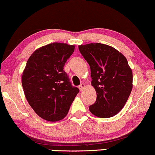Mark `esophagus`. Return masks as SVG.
<instances>
[{
    "instance_id": "esophagus-1",
    "label": "esophagus",
    "mask_w": 155,
    "mask_h": 155,
    "mask_svg": "<svg viewBox=\"0 0 155 155\" xmlns=\"http://www.w3.org/2000/svg\"><path fill=\"white\" fill-rule=\"evenodd\" d=\"M85 84H84V83H81V85H79V87H79V89L81 90V91H83L84 87H85Z\"/></svg>"
}]
</instances>
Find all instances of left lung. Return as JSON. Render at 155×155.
<instances>
[{
    "mask_svg": "<svg viewBox=\"0 0 155 155\" xmlns=\"http://www.w3.org/2000/svg\"><path fill=\"white\" fill-rule=\"evenodd\" d=\"M91 68V85L97 98L89 110L100 118L116 115L124 106L132 90V71L127 60L110 46L91 43L78 46Z\"/></svg>",
    "mask_w": 155,
    "mask_h": 155,
    "instance_id": "8db88e82",
    "label": "left lung"
}]
</instances>
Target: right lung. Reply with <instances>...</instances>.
I'll return each instance as SVG.
<instances>
[{
  "label": "right lung",
  "mask_w": 155,
  "mask_h": 155,
  "mask_svg": "<svg viewBox=\"0 0 155 155\" xmlns=\"http://www.w3.org/2000/svg\"><path fill=\"white\" fill-rule=\"evenodd\" d=\"M74 45L54 42L40 47L30 56L22 74L26 100L38 116L49 121L62 120L79 92L64 70Z\"/></svg>",
  "instance_id": "1"
}]
</instances>
